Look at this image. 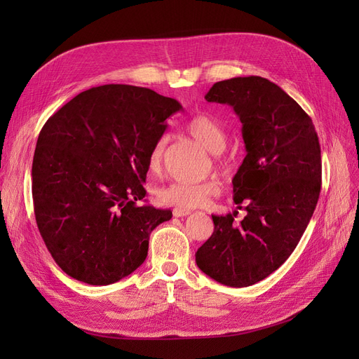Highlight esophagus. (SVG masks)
<instances>
[{
	"label": "esophagus",
	"mask_w": 359,
	"mask_h": 359,
	"mask_svg": "<svg viewBox=\"0 0 359 359\" xmlns=\"http://www.w3.org/2000/svg\"><path fill=\"white\" fill-rule=\"evenodd\" d=\"M191 214V210H184V208H175L173 210V215L175 217H186Z\"/></svg>",
	"instance_id": "esophagus-1"
}]
</instances>
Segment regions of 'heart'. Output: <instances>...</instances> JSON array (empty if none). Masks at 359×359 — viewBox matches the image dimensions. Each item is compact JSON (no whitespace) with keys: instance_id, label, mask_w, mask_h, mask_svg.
<instances>
[{"instance_id":"b5f03b06","label":"heart","mask_w":359,"mask_h":359,"mask_svg":"<svg viewBox=\"0 0 359 359\" xmlns=\"http://www.w3.org/2000/svg\"><path fill=\"white\" fill-rule=\"evenodd\" d=\"M186 130L212 154H218L227 144V134L224 126L211 115L198 113L186 122ZM167 138L161 137L151 149L148 165L151 172H158L161 167ZM219 192V184L215 180L201 183L172 182L158 191V199L163 203L173 205L176 208H196L203 205L211 196Z\"/></svg>"}]
</instances>
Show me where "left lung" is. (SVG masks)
Wrapping results in <instances>:
<instances>
[{"instance_id":"left-lung-1","label":"left lung","mask_w":359,"mask_h":359,"mask_svg":"<svg viewBox=\"0 0 359 359\" xmlns=\"http://www.w3.org/2000/svg\"><path fill=\"white\" fill-rule=\"evenodd\" d=\"M206 102L229 104L246 148L233 177L234 202L248 215H212L214 233L196 252L198 268L227 287H250L284 263L304 234L322 186L311 118L275 83L250 75L215 83Z\"/></svg>"}]
</instances>
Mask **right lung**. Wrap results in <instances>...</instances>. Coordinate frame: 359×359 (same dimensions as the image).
Returning a JSON list of instances; mask_svg holds the SVG:
<instances>
[{
	"mask_svg": "<svg viewBox=\"0 0 359 359\" xmlns=\"http://www.w3.org/2000/svg\"><path fill=\"white\" fill-rule=\"evenodd\" d=\"M182 104L135 86L80 93L46 121L32 165L37 229L71 278L109 285L138 269L170 210L137 206L148 158Z\"/></svg>",
	"mask_w": 359,
	"mask_h": 359,
	"instance_id": "obj_1",
	"label": "right lung"
}]
</instances>
